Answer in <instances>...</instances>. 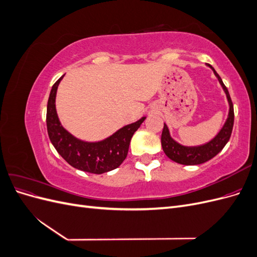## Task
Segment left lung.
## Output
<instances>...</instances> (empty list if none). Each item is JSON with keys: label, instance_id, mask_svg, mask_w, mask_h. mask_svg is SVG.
Instances as JSON below:
<instances>
[{"label": "left lung", "instance_id": "left-lung-1", "mask_svg": "<svg viewBox=\"0 0 257 257\" xmlns=\"http://www.w3.org/2000/svg\"><path fill=\"white\" fill-rule=\"evenodd\" d=\"M208 66L213 71L217 80H219L220 84L222 85L225 94H226L228 105H229L228 116H227L226 122L224 123L223 127L221 128L219 133L216 134L214 138H212L211 141L209 143H206L205 145L194 146V147L183 146L181 144L177 143L175 139L170 136L169 130L166 124L164 123V128H163L162 137H161L163 151L165 152V154L170 160L182 165L203 164V163L214 158L215 155L223 149L225 145L228 143L231 132H232V126H234V118H235L234 106H232V102L229 96L228 90L226 87H225L221 77L215 72V69L211 65H208Z\"/></svg>", "mask_w": 257, "mask_h": 257}]
</instances>
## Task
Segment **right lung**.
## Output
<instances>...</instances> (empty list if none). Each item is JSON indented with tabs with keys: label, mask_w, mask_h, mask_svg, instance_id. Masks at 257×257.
<instances>
[{
	"label": "right lung",
	"mask_w": 257,
	"mask_h": 257,
	"mask_svg": "<svg viewBox=\"0 0 257 257\" xmlns=\"http://www.w3.org/2000/svg\"><path fill=\"white\" fill-rule=\"evenodd\" d=\"M63 77L52 85L47 104L46 122L51 144L69 165L82 172L99 175L119 167L126 158L132 137L146 116L121 127L103 141L91 143L76 138L62 126L56 109L57 90Z\"/></svg>",
	"instance_id": "right-lung-1"
}]
</instances>
